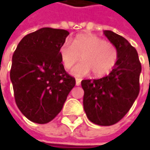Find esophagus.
Wrapping results in <instances>:
<instances>
[{
  "mask_svg": "<svg viewBox=\"0 0 150 150\" xmlns=\"http://www.w3.org/2000/svg\"><path fill=\"white\" fill-rule=\"evenodd\" d=\"M81 79L76 78V79H75V85H76V86H79V85L81 84Z\"/></svg>",
  "mask_w": 150,
  "mask_h": 150,
  "instance_id": "esophagus-1",
  "label": "esophagus"
}]
</instances>
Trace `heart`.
<instances>
[{"label":"heart","instance_id":"heart-1","mask_svg":"<svg viewBox=\"0 0 150 150\" xmlns=\"http://www.w3.org/2000/svg\"><path fill=\"white\" fill-rule=\"evenodd\" d=\"M59 54L66 69H71L79 62L81 56L83 62L72 71L75 76H83L91 71L98 77L108 75L118 59V50L112 42L89 34L75 36L72 45L64 42L59 49Z\"/></svg>","mask_w":150,"mask_h":150}]
</instances>
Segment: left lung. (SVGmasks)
<instances>
[{"instance_id": "left-lung-1", "label": "left lung", "mask_w": 150, "mask_h": 150, "mask_svg": "<svg viewBox=\"0 0 150 150\" xmlns=\"http://www.w3.org/2000/svg\"><path fill=\"white\" fill-rule=\"evenodd\" d=\"M103 33L118 50L116 64L105 77L82 80L81 87L88 120L100 126H110L124 117L137 98L142 66L137 51L124 37L110 30Z\"/></svg>"}]
</instances>
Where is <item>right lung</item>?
Returning <instances> with one entry per match:
<instances>
[{"mask_svg": "<svg viewBox=\"0 0 150 150\" xmlns=\"http://www.w3.org/2000/svg\"><path fill=\"white\" fill-rule=\"evenodd\" d=\"M69 31L42 28L24 36L12 58L10 79L16 105L31 122L44 124L62 109L75 79L59 54Z\"/></svg>", "mask_w": 150, "mask_h": 150, "instance_id": "obj_1", "label": "right lung"}]
</instances>
